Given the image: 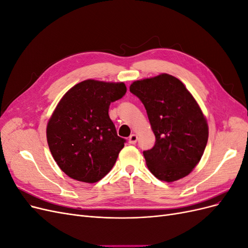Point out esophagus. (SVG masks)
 I'll list each match as a JSON object with an SVG mask.
<instances>
[{
  "label": "esophagus",
  "instance_id": "obj_1",
  "mask_svg": "<svg viewBox=\"0 0 248 248\" xmlns=\"http://www.w3.org/2000/svg\"><path fill=\"white\" fill-rule=\"evenodd\" d=\"M137 140H138V136L137 134H131V136L128 138V141H129V144H131V145H134L137 142Z\"/></svg>",
  "mask_w": 248,
  "mask_h": 248
}]
</instances>
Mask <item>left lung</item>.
<instances>
[{
	"label": "left lung",
	"mask_w": 248,
	"mask_h": 248,
	"mask_svg": "<svg viewBox=\"0 0 248 248\" xmlns=\"http://www.w3.org/2000/svg\"><path fill=\"white\" fill-rule=\"evenodd\" d=\"M130 92L147 110L155 145L144 151L149 170L161 181L189 175L200 162L208 141V124L183 82L167 73L133 81Z\"/></svg>",
	"instance_id": "1"
}]
</instances>
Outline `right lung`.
Returning a JSON list of instances; mask_svg holds the SVG:
<instances>
[{
  "mask_svg": "<svg viewBox=\"0 0 248 248\" xmlns=\"http://www.w3.org/2000/svg\"><path fill=\"white\" fill-rule=\"evenodd\" d=\"M126 90L124 82L87 79L60 100L47 123L46 139L52 157L67 176L95 183L114 167L125 140L118 137L108 108Z\"/></svg>",
  "mask_w": 248,
  "mask_h": 248,
  "instance_id": "right-lung-1",
  "label": "right lung"
}]
</instances>
